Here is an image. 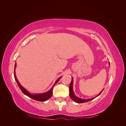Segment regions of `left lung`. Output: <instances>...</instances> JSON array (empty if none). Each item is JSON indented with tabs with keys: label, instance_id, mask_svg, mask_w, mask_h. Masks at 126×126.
Instances as JSON below:
<instances>
[{
	"label": "left lung",
	"instance_id": "left-lung-1",
	"mask_svg": "<svg viewBox=\"0 0 126 126\" xmlns=\"http://www.w3.org/2000/svg\"><path fill=\"white\" fill-rule=\"evenodd\" d=\"M109 64L110 65L109 63ZM103 90H104V89H103ZM103 90L101 91V92L99 94H98L97 96H99L100 94L101 93V92L103 91ZM69 92H70L69 93V95H70V97L71 99L72 100H74V101H75L76 102L78 103V104H80V103H84V102L89 101L91 100H93L95 98L97 97V96H96V97H94L92 98L91 99H81V98H80L76 97L75 96V94L74 93V91H73V78H72V77L71 81L70 82V86H69Z\"/></svg>",
	"mask_w": 126,
	"mask_h": 126
}]
</instances>
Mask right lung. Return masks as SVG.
I'll list each match as a JSON object with an SVG mask.
<instances>
[{
	"label": "right lung",
	"instance_id": "right-lung-1",
	"mask_svg": "<svg viewBox=\"0 0 126 126\" xmlns=\"http://www.w3.org/2000/svg\"><path fill=\"white\" fill-rule=\"evenodd\" d=\"M16 66H17V64H16V63H15V69H14V77H15V80H16V81L17 83V84H18L19 87V88L20 89V90H21L22 92L24 94L26 95V96H27L28 97H30V98L33 99L37 100V101L43 102V101H45L47 100L48 99H49L50 98L52 95L53 87H54V86L57 84V83L58 82V81L59 80V79L62 77H62H60V78H59L58 79H57V80L56 81L54 86H53L51 88L50 90H49L48 91H47V92L45 93H43V94H30L25 88H24L20 85V83H19V82L18 81V79L16 77V74H15V69H16Z\"/></svg>",
	"mask_w": 126,
	"mask_h": 126
}]
</instances>
